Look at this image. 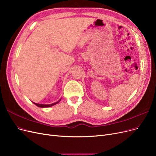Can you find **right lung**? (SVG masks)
Returning <instances> with one entry per match:
<instances>
[{
  "mask_svg": "<svg viewBox=\"0 0 156 156\" xmlns=\"http://www.w3.org/2000/svg\"><path fill=\"white\" fill-rule=\"evenodd\" d=\"M60 101H57V102H56V103H53V104H51V105H43V104H37V103H34L36 106H37L38 107H41V108H47V107H50V106H53V105H56V104H57Z\"/></svg>",
  "mask_w": 156,
  "mask_h": 156,
  "instance_id": "obj_1",
  "label": "right lung"
}]
</instances>
